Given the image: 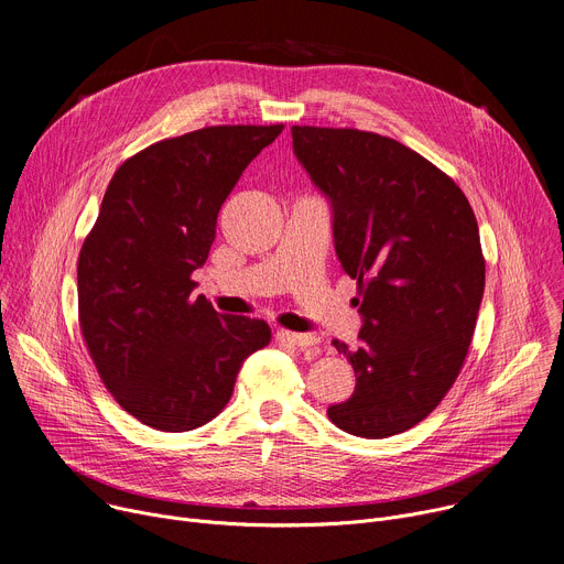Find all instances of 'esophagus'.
Masks as SVG:
<instances>
[{"label":"esophagus","instance_id":"1","mask_svg":"<svg viewBox=\"0 0 564 564\" xmlns=\"http://www.w3.org/2000/svg\"><path fill=\"white\" fill-rule=\"evenodd\" d=\"M276 340L281 345H290L296 349H317L319 337L317 335H306V333H292V330H276Z\"/></svg>","mask_w":564,"mask_h":564}]
</instances>
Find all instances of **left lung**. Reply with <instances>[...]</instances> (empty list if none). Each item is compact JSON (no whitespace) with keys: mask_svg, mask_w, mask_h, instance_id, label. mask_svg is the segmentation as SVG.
<instances>
[{"mask_svg":"<svg viewBox=\"0 0 564 564\" xmlns=\"http://www.w3.org/2000/svg\"><path fill=\"white\" fill-rule=\"evenodd\" d=\"M292 149L330 206L335 256L360 290L358 349L333 340L356 390L326 415L367 440L403 433L454 386L471 343L485 290L474 210L452 178L392 138L292 127Z\"/></svg>","mask_w":564,"mask_h":564,"instance_id":"1","label":"left lung"}]
</instances>
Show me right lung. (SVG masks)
<instances>
[{
  "instance_id": "1",
  "label": "right lung",
  "mask_w": 564,
  "mask_h": 564,
  "mask_svg": "<svg viewBox=\"0 0 564 564\" xmlns=\"http://www.w3.org/2000/svg\"><path fill=\"white\" fill-rule=\"evenodd\" d=\"M274 127H206L161 140L112 174L79 253V322L99 377L131 415L165 433L208 424L242 362L270 343L262 319L193 299L191 274L217 213Z\"/></svg>"
}]
</instances>
